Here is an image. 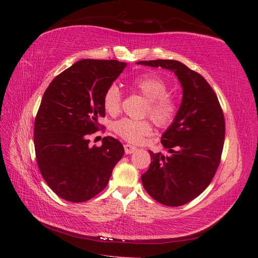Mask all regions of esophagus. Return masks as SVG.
<instances>
[{
  "label": "esophagus",
  "mask_w": 258,
  "mask_h": 258,
  "mask_svg": "<svg viewBox=\"0 0 258 258\" xmlns=\"http://www.w3.org/2000/svg\"><path fill=\"white\" fill-rule=\"evenodd\" d=\"M124 150H125L126 154H132V153H134L136 151V147L133 145H130V144H125Z\"/></svg>",
  "instance_id": "obj_1"
}]
</instances>
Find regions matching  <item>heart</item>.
Wrapping results in <instances>:
<instances>
[{"mask_svg":"<svg viewBox=\"0 0 258 258\" xmlns=\"http://www.w3.org/2000/svg\"><path fill=\"white\" fill-rule=\"evenodd\" d=\"M132 89L147 100L145 114L161 127L171 124L177 114V105L168 94V86L162 79L154 75L139 76L132 81ZM120 91L118 87L109 85L103 95V106L106 113L114 115L119 111ZM113 131L130 143H140L145 136L152 134V125L149 120H134L122 118L113 124Z\"/></svg>","mask_w":258,"mask_h":258,"instance_id":"1","label":"heart"}]
</instances>
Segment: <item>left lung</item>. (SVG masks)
<instances>
[{
  "instance_id": "obj_1",
  "label": "left lung",
  "mask_w": 258,
  "mask_h": 258,
  "mask_svg": "<svg viewBox=\"0 0 258 258\" xmlns=\"http://www.w3.org/2000/svg\"><path fill=\"white\" fill-rule=\"evenodd\" d=\"M138 64L172 71L182 85L177 114L161 140L168 155L149 151L151 165L141 178L158 203L184 205L205 190L220 165L225 139L223 111L206 80L183 63L155 59Z\"/></svg>"
}]
</instances>
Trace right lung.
<instances>
[{"label":"right lung","instance_id":"1","mask_svg":"<svg viewBox=\"0 0 258 258\" xmlns=\"http://www.w3.org/2000/svg\"><path fill=\"white\" fill-rule=\"evenodd\" d=\"M126 68L116 59H81L48 85L34 124L38 168L61 199L82 203L106 187L124 147L111 136L90 147L89 135L105 116L103 95Z\"/></svg>","mask_w":258,"mask_h":258}]
</instances>
